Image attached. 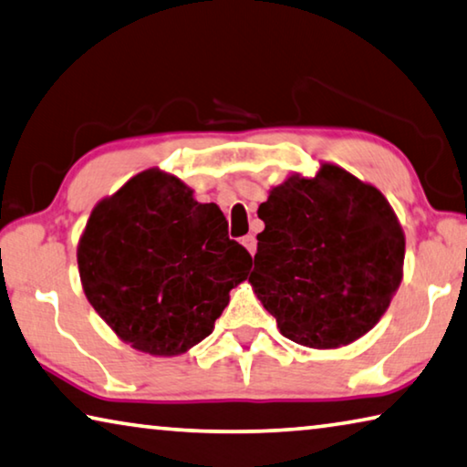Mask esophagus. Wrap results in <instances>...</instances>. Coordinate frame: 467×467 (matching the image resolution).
Here are the masks:
<instances>
[{"label": "esophagus", "mask_w": 467, "mask_h": 467, "mask_svg": "<svg viewBox=\"0 0 467 467\" xmlns=\"http://www.w3.org/2000/svg\"><path fill=\"white\" fill-rule=\"evenodd\" d=\"M241 243L247 247V251H249L251 255H254L255 251H257V239H255L254 234H245V236H243V239H241Z\"/></svg>", "instance_id": "1"}]
</instances>
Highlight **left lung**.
I'll return each instance as SVG.
<instances>
[{
    "mask_svg": "<svg viewBox=\"0 0 467 467\" xmlns=\"http://www.w3.org/2000/svg\"><path fill=\"white\" fill-rule=\"evenodd\" d=\"M249 283L280 332L312 349L376 327L401 285L405 236L379 189L322 164L270 191Z\"/></svg>",
    "mask_w": 467,
    "mask_h": 467,
    "instance_id": "obj_1",
    "label": "left lung"
}]
</instances>
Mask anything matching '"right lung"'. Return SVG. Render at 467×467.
<instances>
[{"mask_svg": "<svg viewBox=\"0 0 467 467\" xmlns=\"http://www.w3.org/2000/svg\"><path fill=\"white\" fill-rule=\"evenodd\" d=\"M77 257L95 312L150 355H179L212 335L251 268L220 207L155 168L95 205Z\"/></svg>", "mask_w": 467, "mask_h": 467, "instance_id": "obj_1", "label": "right lung"}]
</instances>
